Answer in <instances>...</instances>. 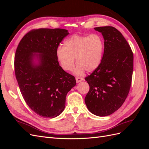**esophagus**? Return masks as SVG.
<instances>
[{
	"mask_svg": "<svg viewBox=\"0 0 149 149\" xmlns=\"http://www.w3.org/2000/svg\"><path fill=\"white\" fill-rule=\"evenodd\" d=\"M83 80V78H80V77H77L76 78V83H79L81 81H82Z\"/></svg>",
	"mask_w": 149,
	"mask_h": 149,
	"instance_id": "34e87169",
	"label": "esophagus"
}]
</instances>
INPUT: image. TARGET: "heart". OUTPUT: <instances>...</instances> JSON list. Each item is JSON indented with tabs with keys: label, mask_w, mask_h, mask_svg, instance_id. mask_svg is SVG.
Returning a JSON list of instances; mask_svg holds the SVG:
<instances>
[{
	"label": "heart",
	"mask_w": 149,
	"mask_h": 149,
	"mask_svg": "<svg viewBox=\"0 0 149 149\" xmlns=\"http://www.w3.org/2000/svg\"><path fill=\"white\" fill-rule=\"evenodd\" d=\"M104 49V42L100 34L74 35L64 42V47L57 48L56 57L61 68L66 71L74 68L76 58L78 65L74 73L81 75L85 70L93 72L100 66Z\"/></svg>",
	"instance_id": "1"
}]
</instances>
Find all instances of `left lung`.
Segmentation results:
<instances>
[{"instance_id": "8db88e82", "label": "left lung", "mask_w": 149, "mask_h": 149, "mask_svg": "<svg viewBox=\"0 0 149 149\" xmlns=\"http://www.w3.org/2000/svg\"><path fill=\"white\" fill-rule=\"evenodd\" d=\"M94 30L102 33L104 49L100 66L84 78L89 85L84 101L93 114L107 116L120 108L127 97L134 56L127 40L118 29L105 26Z\"/></svg>"}]
</instances>
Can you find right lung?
Here are the masks:
<instances>
[{"mask_svg":"<svg viewBox=\"0 0 149 149\" xmlns=\"http://www.w3.org/2000/svg\"><path fill=\"white\" fill-rule=\"evenodd\" d=\"M68 34L62 29H33L24 35L16 49L15 73L22 95L30 109L43 118L59 116L67 93L76 85L75 78L61 68L56 57L58 45Z\"/></svg>","mask_w":149,"mask_h":149,"instance_id":"obj_1","label":"right lung"}]
</instances>
